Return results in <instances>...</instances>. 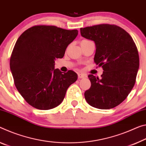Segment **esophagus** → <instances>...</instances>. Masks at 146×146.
<instances>
[{"mask_svg": "<svg viewBox=\"0 0 146 146\" xmlns=\"http://www.w3.org/2000/svg\"><path fill=\"white\" fill-rule=\"evenodd\" d=\"M87 77V75L84 73H78V78H86Z\"/></svg>", "mask_w": 146, "mask_h": 146, "instance_id": "1", "label": "esophagus"}]
</instances>
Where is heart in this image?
Returning a JSON list of instances; mask_svg holds the SVG:
<instances>
[{
	"instance_id": "1",
	"label": "heart",
	"mask_w": 146,
	"mask_h": 146,
	"mask_svg": "<svg viewBox=\"0 0 146 146\" xmlns=\"http://www.w3.org/2000/svg\"><path fill=\"white\" fill-rule=\"evenodd\" d=\"M82 41H88V40H82Z\"/></svg>"
}]
</instances>
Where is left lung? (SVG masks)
<instances>
[{
	"mask_svg": "<svg viewBox=\"0 0 146 146\" xmlns=\"http://www.w3.org/2000/svg\"><path fill=\"white\" fill-rule=\"evenodd\" d=\"M84 38L94 41V62L101 66V78L89 75L91 87L84 92L87 103L99 109H110L127 98L136 82L139 55L129 33L115 25L101 24L80 29Z\"/></svg>",
	"mask_w": 146,
	"mask_h": 146,
	"instance_id": "obj_1",
	"label": "left lung"
}]
</instances>
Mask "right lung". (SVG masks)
I'll use <instances>...</instances> for the list:
<instances>
[{
	"mask_svg": "<svg viewBox=\"0 0 146 146\" xmlns=\"http://www.w3.org/2000/svg\"><path fill=\"white\" fill-rule=\"evenodd\" d=\"M77 35V30L36 25L18 38L10 57V69L16 88L30 105L49 110L64 100L78 76L72 70L63 73L54 69V60L64 57Z\"/></svg>",
	"mask_w": 146,
	"mask_h": 146,
	"instance_id": "obj_1",
	"label": "right lung"
}]
</instances>
